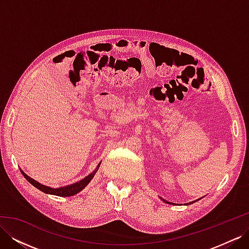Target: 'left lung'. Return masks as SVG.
<instances>
[{
    "mask_svg": "<svg viewBox=\"0 0 249 249\" xmlns=\"http://www.w3.org/2000/svg\"><path fill=\"white\" fill-rule=\"evenodd\" d=\"M164 202H166V203H169V205H173V203L172 202H170V201H167V200H165V199H163L162 197H160ZM200 198H198V199H196V200H194V201H191V202H189V203H193V202H195V201H197V200H199ZM189 203H185V205H189Z\"/></svg>",
    "mask_w": 249,
    "mask_h": 249,
    "instance_id": "8db88e82",
    "label": "left lung"
}]
</instances>
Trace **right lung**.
Here are the masks:
<instances>
[{
  "label": "right lung",
  "instance_id": "right-lung-1",
  "mask_svg": "<svg viewBox=\"0 0 249 249\" xmlns=\"http://www.w3.org/2000/svg\"><path fill=\"white\" fill-rule=\"evenodd\" d=\"M100 165H101V162L99 163V165H97L96 168L91 173H90V175H88L83 179L79 180V182L73 183L71 185H67V186H64V187H59V188H52V187H49V186H46V185H42L39 182L35 180L34 178H30L21 169H20V172L22 173V176L25 177V178L28 180L30 184H32L35 188L39 189L40 191L47 193V194L57 195V196H61V197H66L67 196V197H69V196H72V195L77 194V193H79L80 191L84 189V188L90 183V180H91L93 178V177L95 176L97 169L100 168Z\"/></svg>",
  "mask_w": 249,
  "mask_h": 249
}]
</instances>
